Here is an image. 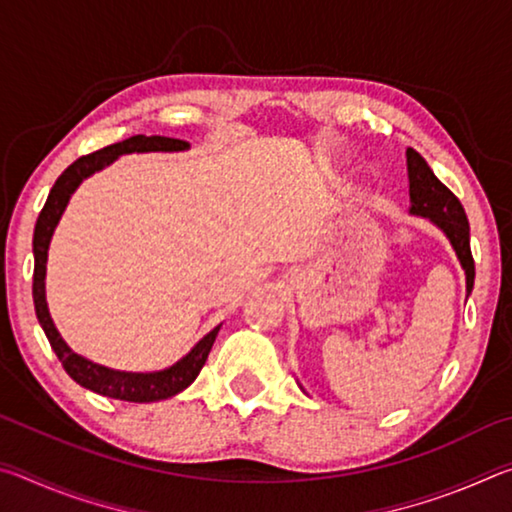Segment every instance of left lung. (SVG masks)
Masks as SVG:
<instances>
[{
    "label": "left lung",
    "instance_id": "left-lung-1",
    "mask_svg": "<svg viewBox=\"0 0 512 512\" xmlns=\"http://www.w3.org/2000/svg\"><path fill=\"white\" fill-rule=\"evenodd\" d=\"M406 169H409L411 214L424 216L445 232L465 271V287L470 296L474 287V259L470 250V223L461 201L433 176L427 160L418 151L406 149Z\"/></svg>",
    "mask_w": 512,
    "mask_h": 512
}]
</instances>
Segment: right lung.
I'll return each mask as SVG.
<instances>
[{"mask_svg":"<svg viewBox=\"0 0 512 512\" xmlns=\"http://www.w3.org/2000/svg\"><path fill=\"white\" fill-rule=\"evenodd\" d=\"M187 149H189V142L185 140H173V137H160V135H151V137L133 135L124 142L110 144L106 149L83 155V158L72 162L63 173H60L36 221V232H33V259H36V266H33V305H36V316L40 320L42 329H45L56 357L60 359V363H63L67 375L72 377L76 384L88 388V391L112 397V400L144 404V402L167 400V397H173L180 391H185L205 366L207 354L212 350L221 325H216L210 334H205L183 359L164 370L124 372V370H112L106 366H99V363L85 359L69 348V345L63 341V336L58 334L54 320L49 316L47 296H45L49 241H51V235H54L60 216L65 212L69 198H72V194L76 192V187H79L85 178H90L92 173L108 167L110 162H115L119 155H126V153H155V151L171 153V151H187Z\"/></svg>","mask_w":512,"mask_h":512,"instance_id":"1","label":"right lung"}]
</instances>
